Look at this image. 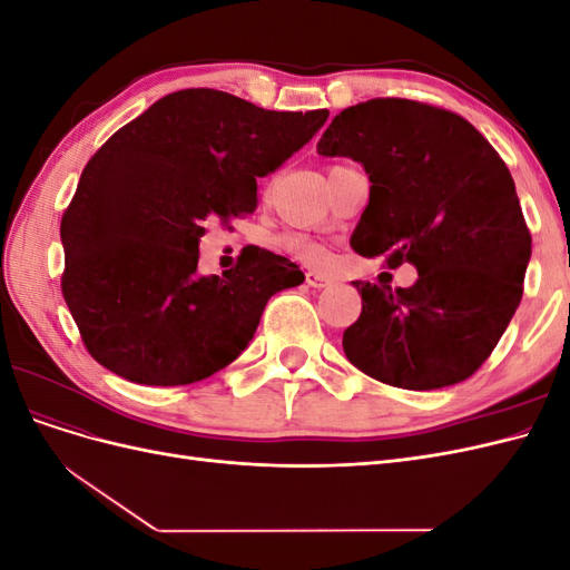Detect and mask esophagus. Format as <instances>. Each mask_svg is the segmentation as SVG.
<instances>
[{
	"label": "esophagus",
	"mask_w": 570,
	"mask_h": 570,
	"mask_svg": "<svg viewBox=\"0 0 570 570\" xmlns=\"http://www.w3.org/2000/svg\"><path fill=\"white\" fill-rule=\"evenodd\" d=\"M331 283H333V278H327V275H323L318 271H308L306 273V285L308 287H325V285H331Z\"/></svg>",
	"instance_id": "obj_1"
}]
</instances>
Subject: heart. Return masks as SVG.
Here are the masks:
<instances>
[{"label": "heart", "mask_w": 570, "mask_h": 570, "mask_svg": "<svg viewBox=\"0 0 570 570\" xmlns=\"http://www.w3.org/2000/svg\"><path fill=\"white\" fill-rule=\"evenodd\" d=\"M278 245L285 254H289L292 258H297L302 264L308 266H318L325 262V249L323 245H318L316 239L299 235V233H287L278 239Z\"/></svg>", "instance_id": "obj_1"}]
</instances>
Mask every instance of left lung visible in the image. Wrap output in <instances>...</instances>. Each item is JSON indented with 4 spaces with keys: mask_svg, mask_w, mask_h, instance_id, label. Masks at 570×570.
Returning <instances> with one entry per match:
<instances>
[{
    "mask_svg": "<svg viewBox=\"0 0 570 570\" xmlns=\"http://www.w3.org/2000/svg\"><path fill=\"white\" fill-rule=\"evenodd\" d=\"M318 154L350 157L368 174L352 249L419 271L411 287L354 281L361 316L342 335L344 354L392 387L471 377L521 304L532 247L502 157L463 116L400 97L340 111Z\"/></svg>",
    "mask_w": 570,
    "mask_h": 570,
    "instance_id": "left-lung-1",
    "label": "left lung"
}]
</instances>
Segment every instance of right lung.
<instances>
[{
  "instance_id": "right-lung-1",
  "label": "right lung",
  "mask_w": 570,
  "mask_h": 570,
  "mask_svg": "<svg viewBox=\"0 0 570 570\" xmlns=\"http://www.w3.org/2000/svg\"><path fill=\"white\" fill-rule=\"evenodd\" d=\"M325 118L193 88L154 101L92 154L61 218V292L97 364L161 387L233 364L266 302L304 273L256 249L223 275H199L204 220L254 214L256 180Z\"/></svg>"
}]
</instances>
